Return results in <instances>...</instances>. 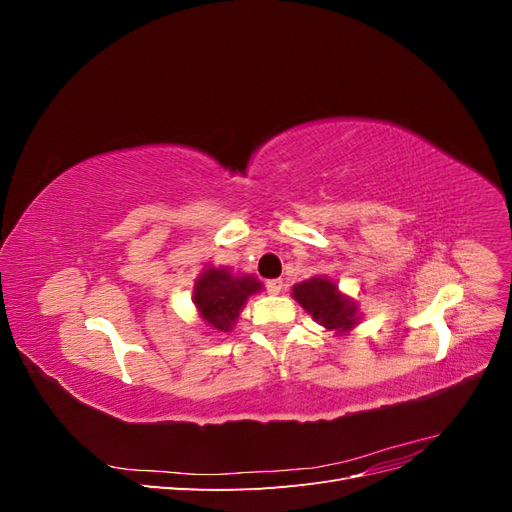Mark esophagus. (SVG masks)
<instances>
[{
    "label": "esophagus",
    "mask_w": 512,
    "mask_h": 512,
    "mask_svg": "<svg viewBox=\"0 0 512 512\" xmlns=\"http://www.w3.org/2000/svg\"><path fill=\"white\" fill-rule=\"evenodd\" d=\"M267 290H269V294H280L284 290V282L282 280H271V282H267Z\"/></svg>",
    "instance_id": "34e87169"
}]
</instances>
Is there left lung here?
<instances>
[{"mask_svg": "<svg viewBox=\"0 0 512 512\" xmlns=\"http://www.w3.org/2000/svg\"><path fill=\"white\" fill-rule=\"evenodd\" d=\"M292 299L312 316L320 327L335 335H346L361 322L363 314L352 297L339 290L327 275H314L292 286Z\"/></svg>", "mask_w": 512, "mask_h": 512, "instance_id": "obj_1", "label": "left lung"}]
</instances>
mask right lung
Instances as JSON below:
<instances>
[{"label":"right lung","instance_id":"right-lung-1","mask_svg":"<svg viewBox=\"0 0 512 512\" xmlns=\"http://www.w3.org/2000/svg\"><path fill=\"white\" fill-rule=\"evenodd\" d=\"M260 290L262 282L254 275L207 265L194 282L192 303L198 320L209 327L211 333L224 335L235 329L247 299Z\"/></svg>","mask_w":512,"mask_h":512}]
</instances>
